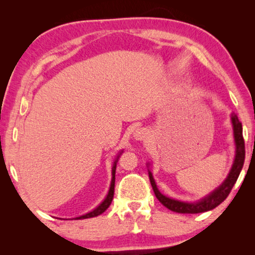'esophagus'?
I'll use <instances>...</instances> for the list:
<instances>
[{
  "instance_id": "obj_1",
  "label": "esophagus",
  "mask_w": 255,
  "mask_h": 255,
  "mask_svg": "<svg viewBox=\"0 0 255 255\" xmlns=\"http://www.w3.org/2000/svg\"><path fill=\"white\" fill-rule=\"evenodd\" d=\"M133 137L137 140H145L146 137H147V130L145 128H138L133 132Z\"/></svg>"
}]
</instances>
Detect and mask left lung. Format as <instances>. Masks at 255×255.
Masks as SVG:
<instances>
[{"label":"left lung","instance_id":"left-lung-1","mask_svg":"<svg viewBox=\"0 0 255 255\" xmlns=\"http://www.w3.org/2000/svg\"><path fill=\"white\" fill-rule=\"evenodd\" d=\"M232 123H233V129H234V138H235V144H236V155L234 163H233L232 170L228 174L227 179L219 185V187L205 198H202L201 200L196 202H184L179 201L175 199H172L166 196L162 195L158 191V189L155 184V181L153 179L152 172H148L149 181L152 184V188L154 190V193L158 201L161 202L163 206H165L167 209L179 214H199L205 213L216 208L219 206L222 202L226 199L232 191L233 187H234L235 182L237 181V178L243 167L244 159H245V144H244V138H243V128H242V123L237 118V116L233 112L232 114Z\"/></svg>","mask_w":255,"mask_h":255}]
</instances>
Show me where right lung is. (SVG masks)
<instances>
[{"label": "right lung", "instance_id": "add662e5", "mask_svg": "<svg viewBox=\"0 0 255 255\" xmlns=\"http://www.w3.org/2000/svg\"><path fill=\"white\" fill-rule=\"evenodd\" d=\"M120 153L117 158H116V161L114 163V166H112V180H111V184H110V189H109V192H108V195L106 197V199L103 200L100 205H99L96 209H93L92 211H90V213L85 214L83 216H80V217H76L75 219H85V218H91V217H96V216H99L102 213H105V211L108 209V207L110 206L112 199H114V193H115V179H116V166H117V162L120 157Z\"/></svg>", "mask_w": 255, "mask_h": 255}]
</instances>
